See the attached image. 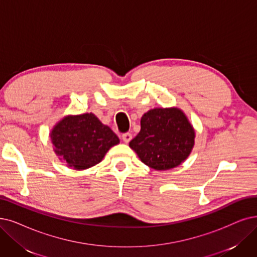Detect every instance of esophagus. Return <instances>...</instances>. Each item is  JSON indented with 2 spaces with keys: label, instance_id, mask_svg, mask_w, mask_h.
<instances>
[{
  "label": "esophagus",
  "instance_id": "obj_1",
  "mask_svg": "<svg viewBox=\"0 0 257 257\" xmlns=\"http://www.w3.org/2000/svg\"><path fill=\"white\" fill-rule=\"evenodd\" d=\"M122 140L124 141L125 143L130 142L132 140V134H131V133H124V134H122Z\"/></svg>",
  "mask_w": 257,
  "mask_h": 257
}]
</instances>
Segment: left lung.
<instances>
[{
    "mask_svg": "<svg viewBox=\"0 0 257 257\" xmlns=\"http://www.w3.org/2000/svg\"><path fill=\"white\" fill-rule=\"evenodd\" d=\"M140 124L139 134L131 140L130 148L150 168L157 171L176 168L190 155L195 131L181 109H150Z\"/></svg>",
    "mask_w": 257,
    "mask_h": 257,
    "instance_id": "left-lung-1",
    "label": "left lung"
}]
</instances>
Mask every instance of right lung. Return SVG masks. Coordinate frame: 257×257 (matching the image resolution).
I'll use <instances>...</instances> for the list:
<instances>
[{
    "label": "right lung",
    "instance_id": "1",
    "mask_svg": "<svg viewBox=\"0 0 257 257\" xmlns=\"http://www.w3.org/2000/svg\"><path fill=\"white\" fill-rule=\"evenodd\" d=\"M50 138L57 155L79 171L96 166L120 141L91 112L64 117L51 130Z\"/></svg>",
    "mask_w": 257,
    "mask_h": 257
}]
</instances>
